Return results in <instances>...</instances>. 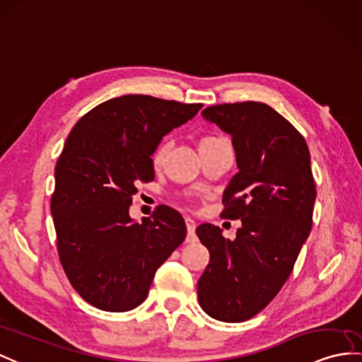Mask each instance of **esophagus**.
Returning <instances> with one entry per match:
<instances>
[{
	"instance_id": "obj_1",
	"label": "esophagus",
	"mask_w": 362,
	"mask_h": 362,
	"mask_svg": "<svg viewBox=\"0 0 362 362\" xmlns=\"http://www.w3.org/2000/svg\"><path fill=\"white\" fill-rule=\"evenodd\" d=\"M186 224H187V241H195L197 240V235H195L197 223L193 221L192 218H186Z\"/></svg>"
}]
</instances>
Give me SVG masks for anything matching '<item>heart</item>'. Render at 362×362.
<instances>
[{"mask_svg": "<svg viewBox=\"0 0 362 362\" xmlns=\"http://www.w3.org/2000/svg\"><path fill=\"white\" fill-rule=\"evenodd\" d=\"M216 141H221V138L206 136V138L201 139L199 146H201V144H209V143H216ZM165 152H167V144H165V143H161L160 146L156 147V151H155V153H153V164H155V165H160V164L163 163L164 156H165Z\"/></svg>", "mask_w": 362, "mask_h": 362, "instance_id": "heart-1", "label": "heart"}]
</instances>
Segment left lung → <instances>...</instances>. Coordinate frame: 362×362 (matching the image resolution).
Returning <instances> with one entry per match:
<instances>
[{"mask_svg":"<svg viewBox=\"0 0 362 362\" xmlns=\"http://www.w3.org/2000/svg\"><path fill=\"white\" fill-rule=\"evenodd\" d=\"M201 115L232 136L238 172L223 193L221 216L241 219V227L233 241L218 226L197 227L210 253L198 279V301L211 318L243 322L276 296L312 230L310 152L267 104H218Z\"/></svg>","mask_w":362,"mask_h":362,"instance_id":"1","label":"left lung"}]
</instances>
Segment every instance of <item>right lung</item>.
Listing matches in <instances>:
<instances>
[{
	"mask_svg": "<svg viewBox=\"0 0 362 362\" xmlns=\"http://www.w3.org/2000/svg\"><path fill=\"white\" fill-rule=\"evenodd\" d=\"M202 104L124 95L96 105L70 132L55 167L50 209L66 275L84 301L105 312L144 303L158 267L184 241L178 210L129 215L138 182L155 180L152 155Z\"/></svg>",
	"mask_w": 362,
	"mask_h": 362,
	"instance_id": "right-lung-1",
	"label": "right lung"
}]
</instances>
